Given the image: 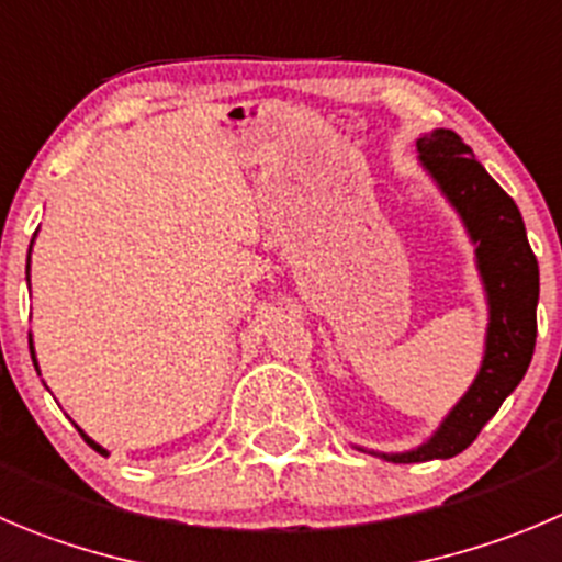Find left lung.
Wrapping results in <instances>:
<instances>
[{
  "mask_svg": "<svg viewBox=\"0 0 562 562\" xmlns=\"http://www.w3.org/2000/svg\"><path fill=\"white\" fill-rule=\"evenodd\" d=\"M419 159L477 243V267L488 292V336L477 378L450 411L436 436L414 452L383 456L394 463L452 458L472 445L507 394L521 383L538 336V259L527 243L525 221L513 198L472 157L452 130L416 140Z\"/></svg>",
  "mask_w": 562,
  "mask_h": 562,
  "instance_id": "left-lung-1",
  "label": "left lung"
}]
</instances>
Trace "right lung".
I'll return each mask as SVG.
<instances>
[{
  "label": "right lung",
  "mask_w": 562,
  "mask_h": 562,
  "mask_svg": "<svg viewBox=\"0 0 562 562\" xmlns=\"http://www.w3.org/2000/svg\"><path fill=\"white\" fill-rule=\"evenodd\" d=\"M26 261H30V259H26ZM32 361H35V352H32ZM79 436H82V438H85V441H88V445H90V447H93V450H95V452H99V456H106V450H101V447H99V445H95L93 438H88V436H85V432H82V430H79Z\"/></svg>",
  "instance_id": "add662e5"
}]
</instances>
